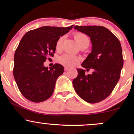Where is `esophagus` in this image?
Masks as SVG:
<instances>
[{
  "label": "esophagus",
  "mask_w": 134,
  "mask_h": 134,
  "mask_svg": "<svg viewBox=\"0 0 134 134\" xmlns=\"http://www.w3.org/2000/svg\"><path fill=\"white\" fill-rule=\"evenodd\" d=\"M69 70V67H64V70L65 71H67V70Z\"/></svg>",
  "instance_id": "esophagus-1"
}]
</instances>
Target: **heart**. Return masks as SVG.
<instances>
[{"label": "heart", "instance_id": "heart-1", "mask_svg": "<svg viewBox=\"0 0 134 134\" xmlns=\"http://www.w3.org/2000/svg\"><path fill=\"white\" fill-rule=\"evenodd\" d=\"M74 37L75 40L78 43L80 47L86 46L87 47L88 45H89L90 39L85 34L78 32V33H76L75 34ZM64 39V36H63L60 37L58 39L56 44V48L57 50H60L61 48ZM79 61H80V59L78 57L68 54H65L64 55L62 56L59 59V62L60 64L69 67H72L78 64Z\"/></svg>", "mask_w": 134, "mask_h": 134}]
</instances>
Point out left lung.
Instances as JSON below:
<instances>
[{
	"label": "left lung",
	"mask_w": 134,
	"mask_h": 134,
	"mask_svg": "<svg viewBox=\"0 0 134 134\" xmlns=\"http://www.w3.org/2000/svg\"><path fill=\"white\" fill-rule=\"evenodd\" d=\"M90 37L91 53L82 63V67L93 69L91 75L78 69V76L73 80L75 92L86 102L96 103L106 98L112 93L120 78L123 66L121 44L118 39L102 26L74 27Z\"/></svg>",
	"instance_id": "obj_1"
}]
</instances>
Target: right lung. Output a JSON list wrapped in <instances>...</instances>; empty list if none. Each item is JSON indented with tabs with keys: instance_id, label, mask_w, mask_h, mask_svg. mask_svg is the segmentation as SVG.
<instances>
[{
	"instance_id": "add662e5",
	"label": "right lung",
	"mask_w": 134,
	"mask_h": 134,
	"mask_svg": "<svg viewBox=\"0 0 134 134\" xmlns=\"http://www.w3.org/2000/svg\"><path fill=\"white\" fill-rule=\"evenodd\" d=\"M68 27L44 26L30 30L22 37L14 53L13 75L20 92L25 98L40 103L53 93L58 77L64 73V67L55 64L46 67L47 58L53 56L56 44L60 36L67 33Z\"/></svg>"
}]
</instances>
